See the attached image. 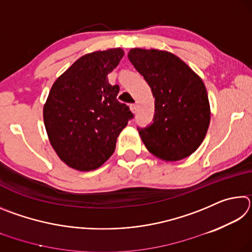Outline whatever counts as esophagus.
Segmentation results:
<instances>
[{
  "instance_id": "esophagus-1",
  "label": "esophagus",
  "mask_w": 252,
  "mask_h": 252,
  "mask_svg": "<svg viewBox=\"0 0 252 252\" xmlns=\"http://www.w3.org/2000/svg\"><path fill=\"white\" fill-rule=\"evenodd\" d=\"M130 109H131V111H132V112H133V113L138 112V105H136V104H131V105H130Z\"/></svg>"
}]
</instances>
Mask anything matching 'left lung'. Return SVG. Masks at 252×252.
<instances>
[{"label":"left lung","instance_id":"8db88e82","mask_svg":"<svg viewBox=\"0 0 252 252\" xmlns=\"http://www.w3.org/2000/svg\"><path fill=\"white\" fill-rule=\"evenodd\" d=\"M130 62L155 96V117L138 127L144 146L164 161H179L197 150L210 123V104L200 76L167 51L131 49Z\"/></svg>","mask_w":252,"mask_h":252}]
</instances>
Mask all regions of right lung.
Instances as JSON below:
<instances>
[{
	"instance_id": "right-lung-1",
	"label": "right lung",
	"mask_w": 252,
	"mask_h": 252,
	"mask_svg": "<svg viewBox=\"0 0 252 252\" xmlns=\"http://www.w3.org/2000/svg\"><path fill=\"white\" fill-rule=\"evenodd\" d=\"M123 54L120 48L85 54L51 88L43 108L46 133L60 159L72 169L101 167L133 118L129 106L117 100L119 85L108 81Z\"/></svg>"
}]
</instances>
